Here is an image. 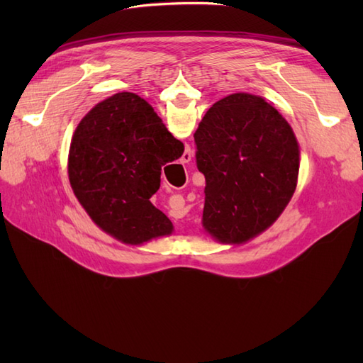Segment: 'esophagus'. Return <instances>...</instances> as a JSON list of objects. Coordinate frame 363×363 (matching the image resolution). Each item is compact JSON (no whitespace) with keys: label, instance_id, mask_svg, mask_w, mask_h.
Listing matches in <instances>:
<instances>
[{"label":"esophagus","instance_id":"34e87169","mask_svg":"<svg viewBox=\"0 0 363 363\" xmlns=\"http://www.w3.org/2000/svg\"><path fill=\"white\" fill-rule=\"evenodd\" d=\"M191 157H192L191 150H186V151L183 152V156H182L180 162H182V163H189V162H191Z\"/></svg>","mask_w":363,"mask_h":363}]
</instances>
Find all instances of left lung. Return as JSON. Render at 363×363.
<instances>
[{
  "mask_svg": "<svg viewBox=\"0 0 363 363\" xmlns=\"http://www.w3.org/2000/svg\"><path fill=\"white\" fill-rule=\"evenodd\" d=\"M194 139L206 179V232L242 244L267 230L298 180L300 147L288 121L262 96L239 92L208 108Z\"/></svg>",
  "mask_w": 363,
  "mask_h": 363,
  "instance_id": "obj_1",
  "label": "left lung"
}]
</instances>
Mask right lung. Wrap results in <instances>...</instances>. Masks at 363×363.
<instances>
[{"label": "right lung", "instance_id": "right-lung-1", "mask_svg": "<svg viewBox=\"0 0 363 363\" xmlns=\"http://www.w3.org/2000/svg\"><path fill=\"white\" fill-rule=\"evenodd\" d=\"M183 151L144 98L115 94L74 131L68 157L72 191L92 221L125 244L171 235L172 223L150 199L160 188L163 164Z\"/></svg>", "mask_w": 363, "mask_h": 363}]
</instances>
